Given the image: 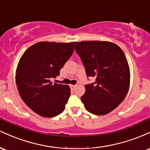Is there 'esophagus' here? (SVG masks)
<instances>
[{
  "label": "esophagus",
  "instance_id": "obj_1",
  "mask_svg": "<svg viewBox=\"0 0 150 150\" xmlns=\"http://www.w3.org/2000/svg\"><path fill=\"white\" fill-rule=\"evenodd\" d=\"M76 85H70V88L71 89H74L75 88V87H76Z\"/></svg>",
  "mask_w": 150,
  "mask_h": 150
}]
</instances>
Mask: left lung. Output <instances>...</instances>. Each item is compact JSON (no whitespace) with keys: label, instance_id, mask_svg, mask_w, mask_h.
<instances>
[{"label":"left lung","instance_id":"1","mask_svg":"<svg viewBox=\"0 0 150 150\" xmlns=\"http://www.w3.org/2000/svg\"><path fill=\"white\" fill-rule=\"evenodd\" d=\"M75 49L87 76L96 78L85 85L86 91L81 101L93 114L111 112L123 101L128 91L130 69L125 53L113 43L99 41L75 42Z\"/></svg>","mask_w":150,"mask_h":150}]
</instances>
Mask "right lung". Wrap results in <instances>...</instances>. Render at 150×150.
<instances>
[{"mask_svg": "<svg viewBox=\"0 0 150 150\" xmlns=\"http://www.w3.org/2000/svg\"><path fill=\"white\" fill-rule=\"evenodd\" d=\"M74 43L39 42L25 51L19 61L16 83L22 100L32 111L50 118L64 111L70 95L69 86L52 84L71 57Z\"/></svg>", "mask_w": 150, "mask_h": 150, "instance_id": "1", "label": "right lung"}]
</instances>
